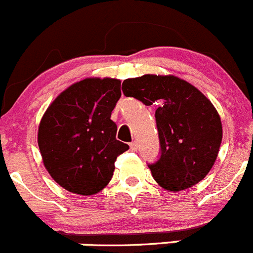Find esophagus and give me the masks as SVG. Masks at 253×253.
<instances>
[{
  "label": "esophagus",
  "mask_w": 253,
  "mask_h": 253,
  "mask_svg": "<svg viewBox=\"0 0 253 253\" xmlns=\"http://www.w3.org/2000/svg\"><path fill=\"white\" fill-rule=\"evenodd\" d=\"M129 147H131L132 151H137V148H138V142H137V141H133V142L129 143Z\"/></svg>",
  "instance_id": "esophagus-1"
}]
</instances>
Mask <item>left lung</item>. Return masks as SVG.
I'll return each instance as SVG.
<instances>
[{
    "label": "left lung",
    "mask_w": 253,
    "mask_h": 253,
    "mask_svg": "<svg viewBox=\"0 0 253 253\" xmlns=\"http://www.w3.org/2000/svg\"><path fill=\"white\" fill-rule=\"evenodd\" d=\"M126 97L151 106L159 103L155 117L161 156L148 165L152 177L172 192L202 181L218 155L222 124L211 101L185 80L172 75H143L122 84Z\"/></svg>",
    "instance_id": "obj_1"
}]
</instances>
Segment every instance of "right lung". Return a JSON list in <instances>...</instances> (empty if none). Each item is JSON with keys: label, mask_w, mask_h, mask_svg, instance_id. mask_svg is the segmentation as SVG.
Segmentation results:
<instances>
[{"label": "right lung", "mask_w": 253, "mask_h": 253, "mask_svg": "<svg viewBox=\"0 0 253 253\" xmlns=\"http://www.w3.org/2000/svg\"><path fill=\"white\" fill-rule=\"evenodd\" d=\"M121 81L91 77L71 84L48 106L39 126L44 167L61 187L91 196L111 181L116 159L128 145L116 140L111 113Z\"/></svg>", "instance_id": "obj_1"}]
</instances>
